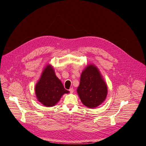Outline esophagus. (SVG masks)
<instances>
[{
  "label": "esophagus",
  "instance_id": "esophagus-1",
  "mask_svg": "<svg viewBox=\"0 0 146 146\" xmlns=\"http://www.w3.org/2000/svg\"><path fill=\"white\" fill-rule=\"evenodd\" d=\"M69 90V92H70L71 93V94H72V93H73V89L72 88H70V89L68 90Z\"/></svg>",
  "mask_w": 146,
  "mask_h": 146
}]
</instances>
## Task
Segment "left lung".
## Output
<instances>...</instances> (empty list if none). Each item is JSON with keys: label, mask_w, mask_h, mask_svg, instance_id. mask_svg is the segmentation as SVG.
<instances>
[{"label": "left lung", "mask_w": 146, "mask_h": 146, "mask_svg": "<svg viewBox=\"0 0 146 146\" xmlns=\"http://www.w3.org/2000/svg\"><path fill=\"white\" fill-rule=\"evenodd\" d=\"M77 92L83 104L88 108H95L104 102L108 87L95 65L88 64L83 70Z\"/></svg>", "instance_id": "8db88e82"}]
</instances>
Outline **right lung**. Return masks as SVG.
<instances>
[{
  "instance_id": "right-lung-1",
  "label": "right lung",
  "mask_w": 146,
  "mask_h": 146,
  "mask_svg": "<svg viewBox=\"0 0 146 146\" xmlns=\"http://www.w3.org/2000/svg\"><path fill=\"white\" fill-rule=\"evenodd\" d=\"M37 100L46 107L56 105L64 94H68L60 80L57 77L53 67L47 64L45 67L40 78L35 87Z\"/></svg>"
}]
</instances>
